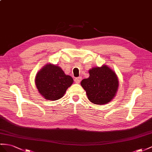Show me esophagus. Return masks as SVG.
Instances as JSON below:
<instances>
[{
    "label": "esophagus",
    "mask_w": 152,
    "mask_h": 152,
    "mask_svg": "<svg viewBox=\"0 0 152 152\" xmlns=\"http://www.w3.org/2000/svg\"><path fill=\"white\" fill-rule=\"evenodd\" d=\"M81 80V77H76V78L75 79V83H80Z\"/></svg>",
    "instance_id": "esophagus-1"
}]
</instances>
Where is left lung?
Wrapping results in <instances>:
<instances>
[{
  "label": "left lung",
  "mask_w": 152,
  "mask_h": 152,
  "mask_svg": "<svg viewBox=\"0 0 152 152\" xmlns=\"http://www.w3.org/2000/svg\"><path fill=\"white\" fill-rule=\"evenodd\" d=\"M89 77L83 79L81 85L86 91L88 99L96 104L109 103L114 98L119 87L118 76L107 65L89 70Z\"/></svg>",
  "instance_id": "left-lung-1"
}]
</instances>
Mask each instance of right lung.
I'll return each instance as SVG.
<instances>
[{"label": "right lung", "instance_id": "right-lung-1", "mask_svg": "<svg viewBox=\"0 0 152 152\" xmlns=\"http://www.w3.org/2000/svg\"><path fill=\"white\" fill-rule=\"evenodd\" d=\"M73 81L71 76L66 75L60 67L51 64L45 65L35 77L38 92L48 100L55 101L62 98Z\"/></svg>", "mask_w": 152, "mask_h": 152}]
</instances>
